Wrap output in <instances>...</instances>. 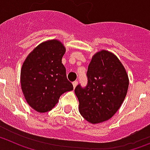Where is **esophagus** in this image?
Returning a JSON list of instances; mask_svg holds the SVG:
<instances>
[{"label": "esophagus", "mask_w": 150, "mask_h": 150, "mask_svg": "<svg viewBox=\"0 0 150 150\" xmlns=\"http://www.w3.org/2000/svg\"><path fill=\"white\" fill-rule=\"evenodd\" d=\"M77 84H78L77 81H74V83H73V86H74V88H76V86H77Z\"/></svg>", "instance_id": "esophagus-1"}]
</instances>
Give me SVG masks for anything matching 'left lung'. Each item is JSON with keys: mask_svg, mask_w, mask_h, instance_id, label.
Returning a JSON list of instances; mask_svg holds the SVG:
<instances>
[{"mask_svg": "<svg viewBox=\"0 0 150 150\" xmlns=\"http://www.w3.org/2000/svg\"><path fill=\"white\" fill-rule=\"evenodd\" d=\"M86 76V86L79 84L75 88L79 112L93 124L108 120L126 96L129 83L126 71L116 55L103 50L93 56Z\"/></svg>", "mask_w": 150, "mask_h": 150, "instance_id": "1", "label": "left lung"}]
</instances>
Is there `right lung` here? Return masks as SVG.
Instances as JSON below:
<instances>
[{"instance_id": "obj_1", "label": "right lung", "mask_w": 150, "mask_h": 150, "mask_svg": "<svg viewBox=\"0 0 150 150\" xmlns=\"http://www.w3.org/2000/svg\"><path fill=\"white\" fill-rule=\"evenodd\" d=\"M65 48L57 40L46 41L28 55L21 71V86L29 105L40 112L51 110L61 95L74 89L62 59Z\"/></svg>"}]
</instances>
